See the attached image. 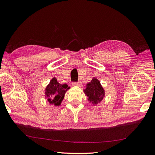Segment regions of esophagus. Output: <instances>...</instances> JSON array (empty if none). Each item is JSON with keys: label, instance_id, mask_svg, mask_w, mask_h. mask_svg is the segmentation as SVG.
<instances>
[{"label": "esophagus", "instance_id": "obj_1", "mask_svg": "<svg viewBox=\"0 0 155 155\" xmlns=\"http://www.w3.org/2000/svg\"><path fill=\"white\" fill-rule=\"evenodd\" d=\"M72 85H76V86H81V85H82V83H81V81H78V82H73L72 83Z\"/></svg>", "mask_w": 155, "mask_h": 155}]
</instances>
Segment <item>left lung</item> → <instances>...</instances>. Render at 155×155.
Masks as SVG:
<instances>
[{
	"instance_id": "8db88e82",
	"label": "left lung",
	"mask_w": 155,
	"mask_h": 155,
	"mask_svg": "<svg viewBox=\"0 0 155 155\" xmlns=\"http://www.w3.org/2000/svg\"><path fill=\"white\" fill-rule=\"evenodd\" d=\"M88 100L94 104L100 103L104 97L105 92L100 82L96 78H93L91 82L87 84V88L84 90Z\"/></svg>"
}]
</instances>
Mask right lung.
Masks as SVG:
<instances>
[{"label":"right lung","mask_w":155,"mask_h":155,"mask_svg":"<svg viewBox=\"0 0 155 155\" xmlns=\"http://www.w3.org/2000/svg\"><path fill=\"white\" fill-rule=\"evenodd\" d=\"M68 88L69 87L66 83L61 85L58 82L57 79L54 78L46 88V94L47 95L50 104L59 105L64 98L65 92Z\"/></svg>","instance_id":"add662e5"}]
</instances>
